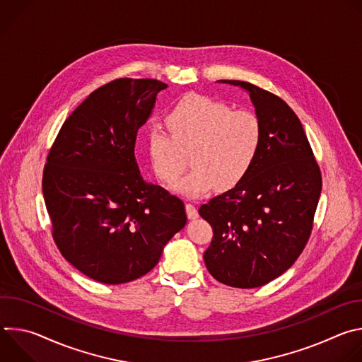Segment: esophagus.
Segmentation results:
<instances>
[{
	"label": "esophagus",
	"mask_w": 362,
	"mask_h": 362,
	"mask_svg": "<svg viewBox=\"0 0 362 362\" xmlns=\"http://www.w3.org/2000/svg\"><path fill=\"white\" fill-rule=\"evenodd\" d=\"M186 215H187L189 219H196V218L199 216L197 209L194 208V206H193L192 203H187V204H186Z\"/></svg>",
	"instance_id": "esophagus-1"
}]
</instances>
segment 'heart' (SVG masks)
<instances>
[{
	"mask_svg": "<svg viewBox=\"0 0 362 362\" xmlns=\"http://www.w3.org/2000/svg\"><path fill=\"white\" fill-rule=\"evenodd\" d=\"M170 133L153 126L146 133V151L151 169L165 183L177 180L190 153L193 169L173 185V190L197 197L216 185L238 186L259 156L264 129L253 112L230 110L222 101L190 94L166 116Z\"/></svg>",
	"mask_w": 362,
	"mask_h": 362,
	"instance_id": "heart-1",
	"label": "heart"
}]
</instances>
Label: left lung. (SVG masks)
<instances>
[{
    "label": "left lung",
    "mask_w": 362,
    "mask_h": 362,
    "mask_svg": "<svg viewBox=\"0 0 362 362\" xmlns=\"http://www.w3.org/2000/svg\"><path fill=\"white\" fill-rule=\"evenodd\" d=\"M249 93L264 139L249 175L202 204L214 229L203 259L209 274L235 288H257L288 271L313 232L322 177L303 127L286 103L246 81L221 80Z\"/></svg>",
    "instance_id": "left-lung-1"
}]
</instances>
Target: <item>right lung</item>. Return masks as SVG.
<instances>
[{
  "label": "right lung",
  "instance_id": "add662e5",
  "mask_svg": "<svg viewBox=\"0 0 362 362\" xmlns=\"http://www.w3.org/2000/svg\"><path fill=\"white\" fill-rule=\"evenodd\" d=\"M166 83L117 78L94 90L51 146L42 194L53 239L86 276L134 281L159 262L186 225L183 202L140 175L134 144Z\"/></svg>",
  "mask_w": 362,
  "mask_h": 362
}]
</instances>
